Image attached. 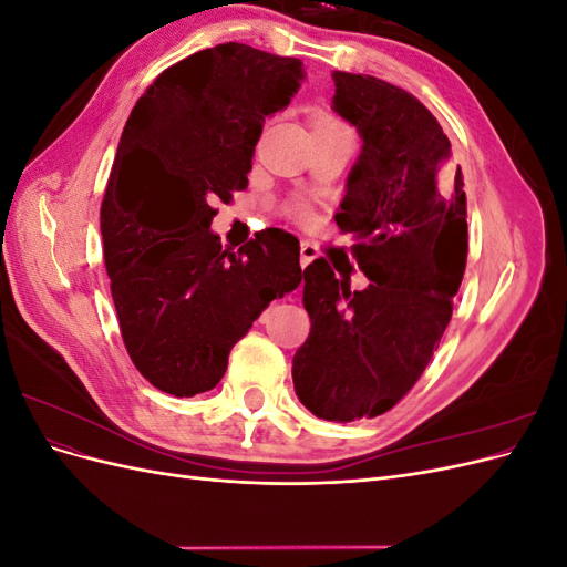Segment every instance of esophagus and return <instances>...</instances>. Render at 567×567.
Here are the masks:
<instances>
[{
  "mask_svg": "<svg viewBox=\"0 0 567 567\" xmlns=\"http://www.w3.org/2000/svg\"><path fill=\"white\" fill-rule=\"evenodd\" d=\"M319 257V246L312 244V241H302L300 244V265L307 267L312 260H317Z\"/></svg>",
  "mask_w": 567,
  "mask_h": 567,
  "instance_id": "obj_1",
  "label": "esophagus"
}]
</instances>
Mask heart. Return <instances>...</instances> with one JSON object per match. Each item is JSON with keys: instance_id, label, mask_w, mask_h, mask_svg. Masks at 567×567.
<instances>
[{"instance_id": "heart-1", "label": "heart", "mask_w": 567, "mask_h": 567, "mask_svg": "<svg viewBox=\"0 0 567 567\" xmlns=\"http://www.w3.org/2000/svg\"><path fill=\"white\" fill-rule=\"evenodd\" d=\"M317 123H340V120H338V117H333V115H319ZM296 219H298V221H302V225H307V221L312 219L310 208H305V205H298V208H296Z\"/></svg>"}]
</instances>
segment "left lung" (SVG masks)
I'll return each instance as SVG.
<instances>
[{"label":"left lung","instance_id":"obj_1","mask_svg":"<svg viewBox=\"0 0 567 567\" xmlns=\"http://www.w3.org/2000/svg\"><path fill=\"white\" fill-rule=\"evenodd\" d=\"M333 109L362 134L336 225L371 284L319 257L302 271L312 329L293 357V385L315 416H381L416 385L452 319L466 271L461 167L435 115L373 75L333 73Z\"/></svg>","mask_w":567,"mask_h":567}]
</instances>
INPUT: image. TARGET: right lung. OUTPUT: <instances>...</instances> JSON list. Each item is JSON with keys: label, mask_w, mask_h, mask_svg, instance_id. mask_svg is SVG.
Instances as JSON below:
<instances>
[{"label": "right lung", "mask_w": 567, "mask_h": 567, "mask_svg": "<svg viewBox=\"0 0 567 567\" xmlns=\"http://www.w3.org/2000/svg\"><path fill=\"white\" fill-rule=\"evenodd\" d=\"M300 80L298 59L203 49L148 84L120 136L101 200L111 296L134 367L175 398L213 390L252 321L302 281L293 234L265 229L231 252L210 231Z\"/></svg>", "instance_id": "1"}]
</instances>
